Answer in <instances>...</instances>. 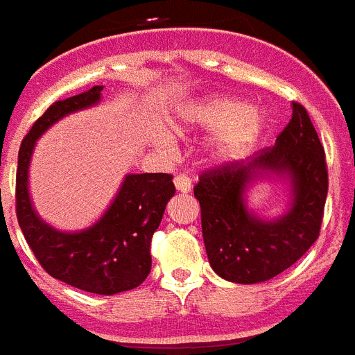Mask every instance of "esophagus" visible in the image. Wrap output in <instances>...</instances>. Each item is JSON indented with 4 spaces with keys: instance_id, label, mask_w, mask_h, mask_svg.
Listing matches in <instances>:
<instances>
[{
    "instance_id": "34e87169",
    "label": "esophagus",
    "mask_w": 355,
    "mask_h": 355,
    "mask_svg": "<svg viewBox=\"0 0 355 355\" xmlns=\"http://www.w3.org/2000/svg\"><path fill=\"white\" fill-rule=\"evenodd\" d=\"M174 184H175V190L181 193H189L190 190H192V181H190V178H187V175L183 174L175 175Z\"/></svg>"
}]
</instances>
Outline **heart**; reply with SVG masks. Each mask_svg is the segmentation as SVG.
Segmentation results:
<instances>
[{
	"label": "heart",
	"instance_id": "b5f03b06",
	"mask_svg": "<svg viewBox=\"0 0 355 355\" xmlns=\"http://www.w3.org/2000/svg\"><path fill=\"white\" fill-rule=\"evenodd\" d=\"M202 127L214 131L210 153L217 162H233L250 150L266 127L264 113L235 98H208L181 109L175 131ZM166 140V138H163Z\"/></svg>",
	"mask_w": 355,
	"mask_h": 355
}]
</instances>
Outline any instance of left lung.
I'll return each mask as SVG.
<instances>
[{
    "mask_svg": "<svg viewBox=\"0 0 355 355\" xmlns=\"http://www.w3.org/2000/svg\"><path fill=\"white\" fill-rule=\"evenodd\" d=\"M277 175L291 187L290 208L277 220L247 210L251 182ZM329 190L325 150L307 109L293 102V116L272 147L246 162L202 172L193 187L210 266L235 284H259L286 271L320 235Z\"/></svg>",
    "mask_w": 355,
    "mask_h": 355,
    "instance_id": "8db88e82",
    "label": "left lung"
}]
</instances>
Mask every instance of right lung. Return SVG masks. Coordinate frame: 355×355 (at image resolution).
I'll return each mask as SVG.
<instances>
[{
  "label": "right lung",
  "instance_id": "right-lung-1",
  "mask_svg": "<svg viewBox=\"0 0 355 355\" xmlns=\"http://www.w3.org/2000/svg\"><path fill=\"white\" fill-rule=\"evenodd\" d=\"M104 86L59 100L44 111L21 141L16 174V214L19 228L48 275L95 295L135 289L153 266L150 241L166 202L175 193L171 174H127L116 198L93 226L59 232L35 214L28 192V168L35 141L60 118L100 102Z\"/></svg>",
  "mask_w": 355,
  "mask_h": 355
}]
</instances>
